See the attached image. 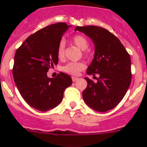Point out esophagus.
<instances>
[{
  "label": "esophagus",
  "instance_id": "1",
  "mask_svg": "<svg viewBox=\"0 0 147 147\" xmlns=\"http://www.w3.org/2000/svg\"><path fill=\"white\" fill-rule=\"evenodd\" d=\"M77 80H78L77 77H75V76H72V81L73 82H76Z\"/></svg>",
  "mask_w": 147,
  "mask_h": 147
}]
</instances>
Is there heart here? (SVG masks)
Instances as JSON below:
<instances>
[{
  "mask_svg": "<svg viewBox=\"0 0 147 147\" xmlns=\"http://www.w3.org/2000/svg\"><path fill=\"white\" fill-rule=\"evenodd\" d=\"M71 42L76 45L78 48L82 50L83 56L85 57H88L90 54L89 49H88L89 45L88 40L82 34H76L71 39ZM65 44L63 41L59 42L57 48V55L59 59H63L65 58ZM85 68V64L84 62H68L67 64L63 66L62 71L69 74L71 75H78L82 70Z\"/></svg>",
  "mask_w": 147,
  "mask_h": 147,
  "instance_id": "1",
  "label": "heart"
}]
</instances>
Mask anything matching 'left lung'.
Segmentation results:
<instances>
[{"mask_svg":"<svg viewBox=\"0 0 147 147\" xmlns=\"http://www.w3.org/2000/svg\"><path fill=\"white\" fill-rule=\"evenodd\" d=\"M95 44V55L87 70L96 82L85 77L88 82L82 92L85 103L98 112H107L121 102L132 79L131 59L120 40L106 28L96 26H76ZM95 75H98L96 78Z\"/></svg>","mask_w":147,"mask_h":147,"instance_id":"1","label":"left lung"}]
</instances>
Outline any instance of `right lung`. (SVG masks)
<instances>
[{
  "label": "right lung",
  "instance_id": "obj_1",
  "mask_svg": "<svg viewBox=\"0 0 147 147\" xmlns=\"http://www.w3.org/2000/svg\"><path fill=\"white\" fill-rule=\"evenodd\" d=\"M68 28L57 23L32 34L17 49L12 68L14 81L29 106L45 112L60 104L65 90L72 84L69 75L59 72L49 78L47 72L57 65V48Z\"/></svg>",
  "mask_w": 147,
  "mask_h": 147
}]
</instances>
